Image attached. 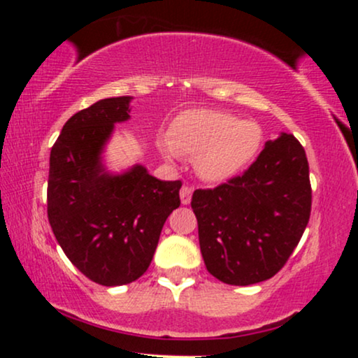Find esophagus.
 I'll return each instance as SVG.
<instances>
[{
  "label": "esophagus",
  "instance_id": "obj_1",
  "mask_svg": "<svg viewBox=\"0 0 358 358\" xmlns=\"http://www.w3.org/2000/svg\"><path fill=\"white\" fill-rule=\"evenodd\" d=\"M192 193H193V188L188 187V185H183L182 190H180V199H182V203H183V205L190 203Z\"/></svg>",
  "mask_w": 358,
  "mask_h": 358
}]
</instances>
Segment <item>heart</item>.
<instances>
[{
	"label": "heart",
	"mask_w": 358,
	"mask_h": 358,
	"mask_svg": "<svg viewBox=\"0 0 358 358\" xmlns=\"http://www.w3.org/2000/svg\"><path fill=\"white\" fill-rule=\"evenodd\" d=\"M262 129L254 121H239L229 113L192 109L180 114L158 148L168 159L195 158L196 173L208 182H224L244 170L257 155Z\"/></svg>",
	"instance_id": "heart-1"
}]
</instances>
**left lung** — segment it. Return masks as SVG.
<instances>
[{
    "label": "left lung",
    "instance_id": "obj_1",
    "mask_svg": "<svg viewBox=\"0 0 358 358\" xmlns=\"http://www.w3.org/2000/svg\"><path fill=\"white\" fill-rule=\"evenodd\" d=\"M192 208L212 276L234 286L273 278L293 254L310 220L305 148L293 134L282 133L266 143L242 175L193 192Z\"/></svg>",
    "mask_w": 358,
    "mask_h": 358
}]
</instances>
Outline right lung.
<instances>
[{
  "label": "right lung",
  "mask_w": 358,
  "mask_h": 358,
  "mask_svg": "<svg viewBox=\"0 0 358 358\" xmlns=\"http://www.w3.org/2000/svg\"><path fill=\"white\" fill-rule=\"evenodd\" d=\"M129 102L110 97L76 113L50 151V227L72 264L102 286L146 273L168 215L180 207V180L162 182L141 165L109 175L101 165L114 122L129 119Z\"/></svg>",
  "instance_id": "add662e5"
}]
</instances>
